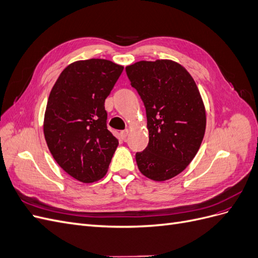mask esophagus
Returning a JSON list of instances; mask_svg holds the SVG:
<instances>
[{
    "label": "esophagus",
    "instance_id": "34e87169",
    "mask_svg": "<svg viewBox=\"0 0 258 258\" xmlns=\"http://www.w3.org/2000/svg\"><path fill=\"white\" fill-rule=\"evenodd\" d=\"M128 135H129V129H124V130L120 131V134H119V136H120V138H121L122 140H126V138L128 137Z\"/></svg>",
    "mask_w": 258,
    "mask_h": 258
}]
</instances>
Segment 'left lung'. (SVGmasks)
Masks as SVG:
<instances>
[{"instance_id": "1", "label": "left lung", "mask_w": 258, "mask_h": 258, "mask_svg": "<svg viewBox=\"0 0 258 258\" xmlns=\"http://www.w3.org/2000/svg\"><path fill=\"white\" fill-rule=\"evenodd\" d=\"M126 72L144 103L150 137L136 154L138 168L153 181H167L199 151L207 124L204 101L191 75L175 61H139Z\"/></svg>"}]
</instances>
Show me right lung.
<instances>
[{
	"mask_svg": "<svg viewBox=\"0 0 258 258\" xmlns=\"http://www.w3.org/2000/svg\"><path fill=\"white\" fill-rule=\"evenodd\" d=\"M123 70L105 59L69 64L49 93L44 136L53 159L83 183L97 182L106 172L118 146L107 130L104 102Z\"/></svg>",
	"mask_w": 258,
	"mask_h": 258,
	"instance_id": "add662e5",
	"label": "right lung"
}]
</instances>
